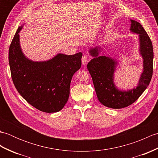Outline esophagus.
Segmentation results:
<instances>
[{
    "mask_svg": "<svg viewBox=\"0 0 158 158\" xmlns=\"http://www.w3.org/2000/svg\"><path fill=\"white\" fill-rule=\"evenodd\" d=\"M89 57H88V56H83L82 57V58H81L82 64H83V65H85V64H87V63H88V62H89Z\"/></svg>",
    "mask_w": 158,
    "mask_h": 158,
    "instance_id": "1",
    "label": "esophagus"
}]
</instances>
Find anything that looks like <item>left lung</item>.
<instances>
[{
  "label": "left lung",
  "instance_id": "obj_1",
  "mask_svg": "<svg viewBox=\"0 0 158 158\" xmlns=\"http://www.w3.org/2000/svg\"><path fill=\"white\" fill-rule=\"evenodd\" d=\"M130 31L139 35V51L143 59V71L136 88L129 90H120L114 83L117 60L105 56H99L101 48L96 47L89 49L94 58L88 64L97 97L104 106L111 109L126 107L138 99L145 91L153 75V50L149 36L140 23L131 19Z\"/></svg>",
  "mask_w": 158,
  "mask_h": 158
}]
</instances>
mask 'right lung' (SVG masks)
<instances>
[{
  "label": "right lung",
  "mask_w": 158,
  "mask_h": 158,
  "mask_svg": "<svg viewBox=\"0 0 158 158\" xmlns=\"http://www.w3.org/2000/svg\"><path fill=\"white\" fill-rule=\"evenodd\" d=\"M19 26L9 49V62L15 88L35 108L45 113L58 112L68 101L72 77L81 66L82 53H58L47 61L35 62L21 49Z\"/></svg>",
  "instance_id": "right-lung-1"
}]
</instances>
